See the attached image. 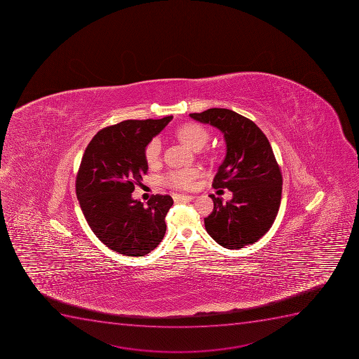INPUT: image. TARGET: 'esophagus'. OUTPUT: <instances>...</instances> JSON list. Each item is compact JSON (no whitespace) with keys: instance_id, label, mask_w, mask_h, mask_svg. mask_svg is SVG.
Returning a JSON list of instances; mask_svg holds the SVG:
<instances>
[{"instance_id":"obj_1","label":"esophagus","mask_w":359,"mask_h":359,"mask_svg":"<svg viewBox=\"0 0 359 359\" xmlns=\"http://www.w3.org/2000/svg\"><path fill=\"white\" fill-rule=\"evenodd\" d=\"M173 199L175 203H189V201H192V200L194 199V196L175 194V196H173Z\"/></svg>"}]
</instances>
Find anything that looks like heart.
Wrapping results in <instances>:
<instances>
[{"label":"heart","instance_id":"b5f03b06","mask_svg":"<svg viewBox=\"0 0 359 359\" xmlns=\"http://www.w3.org/2000/svg\"><path fill=\"white\" fill-rule=\"evenodd\" d=\"M174 137L179 142L187 146L193 151H200L210 140V132L203 125L198 123H185L180 125L174 131ZM203 159L208 163H214L217 160V153L213 149L203 151ZM144 158L149 167L156 166L161 159V142L159 139L153 138L144 149ZM199 177V170L194 168L172 170L163 177V182L172 189H191L196 186V179Z\"/></svg>","mask_w":359,"mask_h":359}]
</instances>
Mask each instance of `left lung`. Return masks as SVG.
<instances>
[{
    "label": "left lung",
    "instance_id": "1",
    "mask_svg": "<svg viewBox=\"0 0 359 359\" xmlns=\"http://www.w3.org/2000/svg\"><path fill=\"white\" fill-rule=\"evenodd\" d=\"M224 133L227 152L214 177V189H227L233 199H213L214 210L205 217L213 240L227 249L243 248L262 238L280 208L282 173L266 135L248 118L228 109H208L189 114Z\"/></svg>",
    "mask_w": 359,
    "mask_h": 359
}]
</instances>
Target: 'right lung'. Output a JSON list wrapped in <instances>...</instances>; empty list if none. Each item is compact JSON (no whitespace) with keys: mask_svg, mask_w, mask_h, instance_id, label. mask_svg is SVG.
Instances as JSON below:
<instances>
[{"mask_svg":"<svg viewBox=\"0 0 359 359\" xmlns=\"http://www.w3.org/2000/svg\"><path fill=\"white\" fill-rule=\"evenodd\" d=\"M172 118L121 121L100 130L86 147L76 194L90 228L114 252L144 256L165 236L173 199L156 194L144 206L132 192L147 173L145 146Z\"/></svg>","mask_w":359,"mask_h":359,"instance_id":"obj_1","label":"right lung"}]
</instances>
